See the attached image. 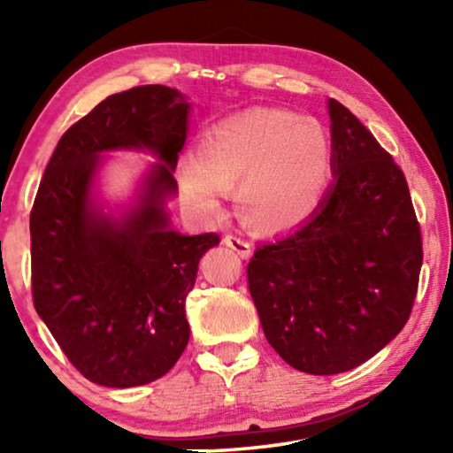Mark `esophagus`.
Wrapping results in <instances>:
<instances>
[{"instance_id": "obj_1", "label": "esophagus", "mask_w": 453, "mask_h": 453, "mask_svg": "<svg viewBox=\"0 0 453 453\" xmlns=\"http://www.w3.org/2000/svg\"><path fill=\"white\" fill-rule=\"evenodd\" d=\"M222 241H225V245L231 247V250L237 251L239 257H243V259L251 257V253H253L251 243H250V241H247V239L241 237V234H237V233H226L225 239H222Z\"/></svg>"}]
</instances>
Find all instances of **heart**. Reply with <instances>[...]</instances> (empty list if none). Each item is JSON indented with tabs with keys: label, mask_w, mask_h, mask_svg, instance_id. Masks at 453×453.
I'll use <instances>...</instances> for the list:
<instances>
[{
	"label": "heart",
	"mask_w": 453,
	"mask_h": 453,
	"mask_svg": "<svg viewBox=\"0 0 453 453\" xmlns=\"http://www.w3.org/2000/svg\"><path fill=\"white\" fill-rule=\"evenodd\" d=\"M330 169V140L318 121L282 109H250L206 129L197 157L181 158L179 197L197 219L214 220L226 188L239 183L247 225L284 231L318 210Z\"/></svg>",
	"instance_id": "1"
}]
</instances>
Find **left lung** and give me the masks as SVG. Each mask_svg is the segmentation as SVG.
Here are the masks:
<instances>
[{"label":"left lung","instance_id":"8db88e82","mask_svg":"<svg viewBox=\"0 0 453 453\" xmlns=\"http://www.w3.org/2000/svg\"><path fill=\"white\" fill-rule=\"evenodd\" d=\"M334 183L318 212L256 247L247 287L272 349L311 375L344 373L398 336L412 313L423 237L404 173L330 98Z\"/></svg>","mask_w":453,"mask_h":453}]
</instances>
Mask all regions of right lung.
<instances>
[{
    "instance_id": "add662e5",
    "label": "right lung",
    "mask_w": 453,
    "mask_h": 453,
    "mask_svg": "<svg viewBox=\"0 0 453 453\" xmlns=\"http://www.w3.org/2000/svg\"><path fill=\"white\" fill-rule=\"evenodd\" d=\"M189 104L175 88L135 86L98 103L61 135L30 210L36 313L86 380L144 386L166 375L189 342L185 299L216 233L169 226L165 200L188 138ZM148 147L165 163L121 223L96 213L89 185L97 154Z\"/></svg>"
}]
</instances>
